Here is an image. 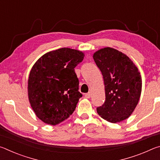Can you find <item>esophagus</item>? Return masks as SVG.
Returning a JSON list of instances; mask_svg holds the SVG:
<instances>
[{
	"label": "esophagus",
	"instance_id": "esophagus-1",
	"mask_svg": "<svg viewBox=\"0 0 160 160\" xmlns=\"http://www.w3.org/2000/svg\"><path fill=\"white\" fill-rule=\"evenodd\" d=\"M90 97H91V92H88V93H87V94H85V97L87 99L90 98Z\"/></svg>",
	"mask_w": 160,
	"mask_h": 160
}]
</instances>
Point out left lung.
I'll return each instance as SVG.
<instances>
[{"mask_svg": "<svg viewBox=\"0 0 160 160\" xmlns=\"http://www.w3.org/2000/svg\"><path fill=\"white\" fill-rule=\"evenodd\" d=\"M93 58L102 73L106 94L97 113L109 122H121L132 114L139 102L141 75L131 59L115 48H101Z\"/></svg>", "mask_w": 160, "mask_h": 160, "instance_id": "8db88e82", "label": "left lung"}]
</instances>
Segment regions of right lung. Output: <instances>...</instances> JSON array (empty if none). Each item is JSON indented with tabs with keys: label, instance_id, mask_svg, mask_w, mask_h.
<instances>
[{
	"label": "right lung",
	"instance_id": "add662e5",
	"mask_svg": "<svg viewBox=\"0 0 160 160\" xmlns=\"http://www.w3.org/2000/svg\"><path fill=\"white\" fill-rule=\"evenodd\" d=\"M85 54L61 48L49 51L34 64L28 78L29 104L43 122L55 126L67 119L82 96L74 68Z\"/></svg>",
	"mask_w": 160,
	"mask_h": 160
}]
</instances>
